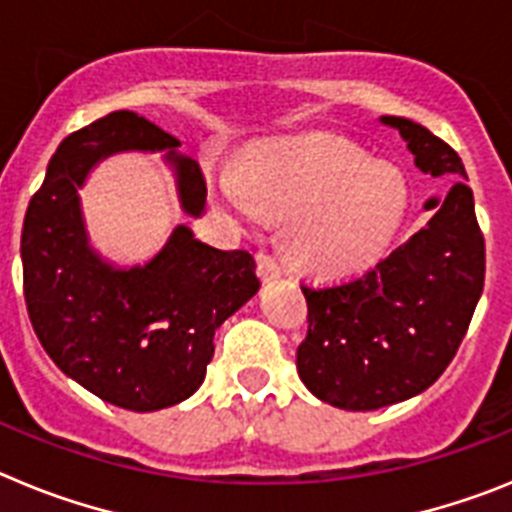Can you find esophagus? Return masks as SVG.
<instances>
[{
  "instance_id": "1",
  "label": "esophagus",
  "mask_w": 512,
  "mask_h": 512,
  "mask_svg": "<svg viewBox=\"0 0 512 512\" xmlns=\"http://www.w3.org/2000/svg\"><path fill=\"white\" fill-rule=\"evenodd\" d=\"M256 269H259V277L264 279V282H269V279H277L279 274H282V266H279L277 259H274V256H269L266 251L256 253Z\"/></svg>"
}]
</instances>
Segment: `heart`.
<instances>
[{
    "label": "heart",
    "instance_id": "b5f03b06",
    "mask_svg": "<svg viewBox=\"0 0 512 512\" xmlns=\"http://www.w3.org/2000/svg\"><path fill=\"white\" fill-rule=\"evenodd\" d=\"M220 200L238 215L253 202L295 215L292 246L320 271H351L372 264L405 215L408 192L397 169L336 140L261 153L241 176L217 179Z\"/></svg>",
    "mask_w": 512,
    "mask_h": 512
}]
</instances>
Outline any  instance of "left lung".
<instances>
[{"label":"left lung","instance_id":"left-lung-1","mask_svg":"<svg viewBox=\"0 0 512 512\" xmlns=\"http://www.w3.org/2000/svg\"><path fill=\"white\" fill-rule=\"evenodd\" d=\"M395 128L423 174L467 179L459 153L405 117H382ZM436 215L361 277L302 284L307 336L297 372L318 400L343 410H377L428 390L467 336L485 287V235L474 194L454 182L428 200Z\"/></svg>","mask_w":512,"mask_h":512}]
</instances>
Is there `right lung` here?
<instances>
[{"label":"right lung","mask_w":512,"mask_h":512,"mask_svg":"<svg viewBox=\"0 0 512 512\" xmlns=\"http://www.w3.org/2000/svg\"><path fill=\"white\" fill-rule=\"evenodd\" d=\"M176 146L135 112L99 117L63 138L22 223L25 305L45 354L99 400L135 413L194 395L215 330L261 287L251 253L207 246L187 225L146 266L117 269L89 246L76 189L117 151H166L182 207L202 215L205 176Z\"/></svg>","instance_id":"add662e5"}]
</instances>
